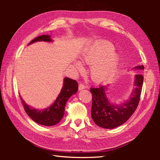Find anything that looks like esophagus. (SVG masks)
Masks as SVG:
<instances>
[{"label":"esophagus","mask_w":160,"mask_h":160,"mask_svg":"<svg viewBox=\"0 0 160 160\" xmlns=\"http://www.w3.org/2000/svg\"><path fill=\"white\" fill-rule=\"evenodd\" d=\"M84 89H85V85H84V84H82V83H80L79 84V87H78V89L80 91V90H82Z\"/></svg>","instance_id":"1"}]
</instances>
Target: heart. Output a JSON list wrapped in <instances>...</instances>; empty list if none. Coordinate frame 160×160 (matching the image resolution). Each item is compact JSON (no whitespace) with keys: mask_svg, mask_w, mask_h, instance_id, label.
Returning <instances> with one entry per match:
<instances>
[{"mask_svg":"<svg viewBox=\"0 0 160 160\" xmlns=\"http://www.w3.org/2000/svg\"><path fill=\"white\" fill-rule=\"evenodd\" d=\"M114 47L110 42L101 41L91 47L84 53L83 60L88 64H93L91 70L93 79L98 82L108 80L116 68L118 58L113 54ZM75 67L78 71L83 70L80 61L75 62Z\"/></svg>","mask_w":160,"mask_h":160,"instance_id":"heart-1","label":"heart"}]
</instances>
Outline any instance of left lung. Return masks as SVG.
Wrapping results in <instances>:
<instances>
[{
  "label": "left lung",
  "instance_id": "1",
  "mask_svg": "<svg viewBox=\"0 0 160 160\" xmlns=\"http://www.w3.org/2000/svg\"><path fill=\"white\" fill-rule=\"evenodd\" d=\"M138 69H144V66L135 67ZM144 77L142 74L135 75V89L132 91L130 100L121 105L111 104L107 100L105 94L106 86L91 87L90 91L92 94L91 116L95 123L104 128H114L127 122L134 112L140 100Z\"/></svg>",
  "mask_w": 160,
  "mask_h": 160
}]
</instances>
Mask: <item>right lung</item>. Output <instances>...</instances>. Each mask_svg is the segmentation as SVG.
<instances>
[{"mask_svg":"<svg viewBox=\"0 0 160 160\" xmlns=\"http://www.w3.org/2000/svg\"><path fill=\"white\" fill-rule=\"evenodd\" d=\"M36 41H47L51 42L52 40L48 35L40 36L34 38L29 45ZM64 85L62 88L58 97L52 106L45 109L37 110L32 108L25 103L22 98L21 99L22 105L25 111L29 116L36 123L45 125V126H53L55 125L61 120L62 118L64 108L68 99L76 93L78 89V84L76 80H73L69 78H65L64 80Z\"/></svg>","mask_w":160,"mask_h":160,"instance_id":"1","label":"right lung"}]
</instances>
